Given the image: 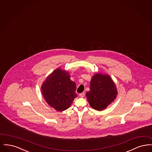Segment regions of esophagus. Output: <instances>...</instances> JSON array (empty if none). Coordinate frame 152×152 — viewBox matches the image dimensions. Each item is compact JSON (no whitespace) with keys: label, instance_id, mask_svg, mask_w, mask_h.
Listing matches in <instances>:
<instances>
[{"label":"esophagus","instance_id":"obj_1","mask_svg":"<svg viewBox=\"0 0 152 152\" xmlns=\"http://www.w3.org/2000/svg\"><path fill=\"white\" fill-rule=\"evenodd\" d=\"M79 96L80 97H84V96H85V94H84V93L80 94Z\"/></svg>","mask_w":152,"mask_h":152}]
</instances>
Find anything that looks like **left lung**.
Returning <instances> with one entry per match:
<instances>
[{"mask_svg": "<svg viewBox=\"0 0 152 152\" xmlns=\"http://www.w3.org/2000/svg\"><path fill=\"white\" fill-rule=\"evenodd\" d=\"M116 85L109 75H94L90 84V91L86 93L88 101L93 108L102 110L116 99Z\"/></svg>", "mask_w": 152, "mask_h": 152, "instance_id": "1", "label": "left lung"}]
</instances>
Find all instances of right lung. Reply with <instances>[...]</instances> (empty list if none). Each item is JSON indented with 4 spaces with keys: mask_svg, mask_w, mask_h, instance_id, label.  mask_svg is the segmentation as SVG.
Segmentation results:
<instances>
[{
    "mask_svg": "<svg viewBox=\"0 0 152 152\" xmlns=\"http://www.w3.org/2000/svg\"><path fill=\"white\" fill-rule=\"evenodd\" d=\"M42 89L45 101L58 111L67 109L77 96L75 83L70 79L69 73L61 69H56L47 77Z\"/></svg>",
    "mask_w": 152,
    "mask_h": 152,
    "instance_id": "obj_1",
    "label": "right lung"
}]
</instances>
